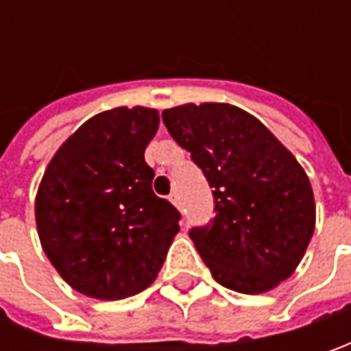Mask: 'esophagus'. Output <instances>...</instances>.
<instances>
[{"instance_id": "34e87169", "label": "esophagus", "mask_w": 351, "mask_h": 351, "mask_svg": "<svg viewBox=\"0 0 351 351\" xmlns=\"http://www.w3.org/2000/svg\"><path fill=\"white\" fill-rule=\"evenodd\" d=\"M169 201H171L176 207H180V195H178V193H171V195H169Z\"/></svg>"}]
</instances>
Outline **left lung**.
<instances>
[{
	"label": "left lung",
	"mask_w": 351,
	"mask_h": 351,
	"mask_svg": "<svg viewBox=\"0 0 351 351\" xmlns=\"http://www.w3.org/2000/svg\"><path fill=\"white\" fill-rule=\"evenodd\" d=\"M213 187L215 219L189 236L215 281L258 295L295 271L315 232V197L295 156L246 111L228 103L162 113Z\"/></svg>",
	"instance_id": "left-lung-1"
}]
</instances>
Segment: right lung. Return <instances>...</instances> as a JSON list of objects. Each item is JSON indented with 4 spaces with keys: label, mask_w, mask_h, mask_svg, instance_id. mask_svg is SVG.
<instances>
[{
    "label": "right lung",
    "mask_w": 351,
    "mask_h": 351,
    "mask_svg": "<svg viewBox=\"0 0 351 351\" xmlns=\"http://www.w3.org/2000/svg\"><path fill=\"white\" fill-rule=\"evenodd\" d=\"M156 109L117 107L91 117L58 148L38 185L43 250L75 291L117 301L146 289L180 232V210L152 191L144 150Z\"/></svg>",
    "instance_id": "add662e5"
}]
</instances>
